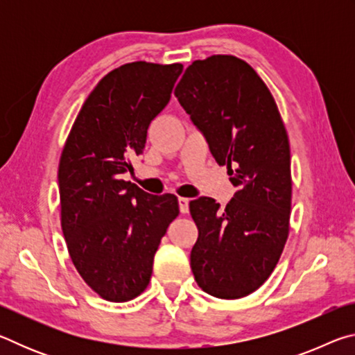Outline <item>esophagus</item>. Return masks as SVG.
Instances as JSON below:
<instances>
[{
	"label": "esophagus",
	"instance_id": "1",
	"mask_svg": "<svg viewBox=\"0 0 355 355\" xmlns=\"http://www.w3.org/2000/svg\"><path fill=\"white\" fill-rule=\"evenodd\" d=\"M178 207H180V213L182 214L188 213L189 211V199H186V197H180Z\"/></svg>",
	"mask_w": 355,
	"mask_h": 355
}]
</instances>
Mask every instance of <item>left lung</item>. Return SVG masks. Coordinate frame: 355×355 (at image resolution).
<instances>
[{
	"label": "left lung",
	"instance_id": "obj_1",
	"mask_svg": "<svg viewBox=\"0 0 355 355\" xmlns=\"http://www.w3.org/2000/svg\"><path fill=\"white\" fill-rule=\"evenodd\" d=\"M173 94L238 188L224 209L211 197L189 202L199 228L192 274L211 296L244 297L272 274L290 232L293 183L285 123L264 81L232 55L194 61Z\"/></svg>",
	"mask_w": 355,
	"mask_h": 355
}]
</instances>
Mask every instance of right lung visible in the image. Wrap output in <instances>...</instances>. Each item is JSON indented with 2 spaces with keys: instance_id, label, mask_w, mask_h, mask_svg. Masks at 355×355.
I'll use <instances>...</instances> for the list:
<instances>
[{
  "instance_id": "1",
  "label": "right lung",
  "mask_w": 355,
  "mask_h": 355,
  "mask_svg": "<svg viewBox=\"0 0 355 355\" xmlns=\"http://www.w3.org/2000/svg\"><path fill=\"white\" fill-rule=\"evenodd\" d=\"M182 64L137 61L98 81L75 119L59 159L61 227L76 271L110 302L146 290L153 257L177 218L173 194L125 182L152 120L169 103Z\"/></svg>"
}]
</instances>
